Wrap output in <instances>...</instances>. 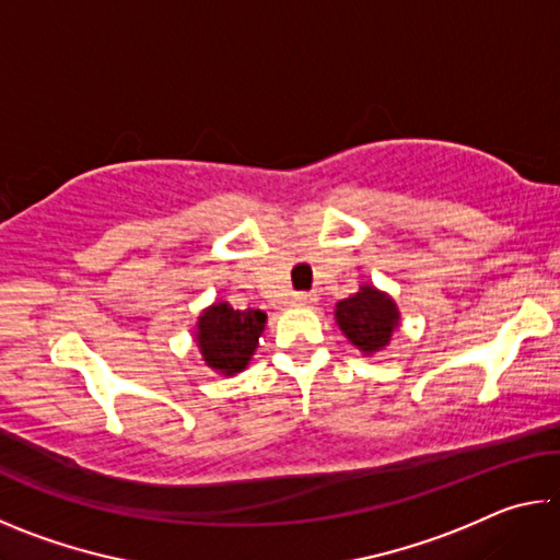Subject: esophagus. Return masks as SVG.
Listing matches in <instances>:
<instances>
[{
    "mask_svg": "<svg viewBox=\"0 0 560 560\" xmlns=\"http://www.w3.org/2000/svg\"><path fill=\"white\" fill-rule=\"evenodd\" d=\"M314 301H316L314 293H306V291L293 293V303H296V306H311V303H314Z\"/></svg>",
    "mask_w": 560,
    "mask_h": 560,
    "instance_id": "esophagus-1",
    "label": "esophagus"
}]
</instances>
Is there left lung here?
<instances>
[{
    "label": "left lung",
    "mask_w": 560,
    "mask_h": 560,
    "mask_svg": "<svg viewBox=\"0 0 560 560\" xmlns=\"http://www.w3.org/2000/svg\"><path fill=\"white\" fill-rule=\"evenodd\" d=\"M336 320L343 336L365 355L383 350L400 326V311L387 293L363 283L358 293L336 303Z\"/></svg>",
    "instance_id": "obj_1"
}]
</instances>
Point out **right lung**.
Segmentation results:
<instances>
[{"instance_id":"1","label":"right lung","mask_w":560,"mask_h":560,"mask_svg":"<svg viewBox=\"0 0 560 560\" xmlns=\"http://www.w3.org/2000/svg\"><path fill=\"white\" fill-rule=\"evenodd\" d=\"M267 324V314L259 308H232L226 301H217L197 318L195 340L202 360L217 373H242L259 346V336Z\"/></svg>"}]
</instances>
